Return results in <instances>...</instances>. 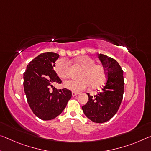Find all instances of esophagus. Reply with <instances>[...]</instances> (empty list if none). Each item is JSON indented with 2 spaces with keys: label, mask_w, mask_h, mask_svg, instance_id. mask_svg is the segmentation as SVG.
<instances>
[{
  "label": "esophagus",
  "mask_w": 151,
  "mask_h": 151,
  "mask_svg": "<svg viewBox=\"0 0 151 151\" xmlns=\"http://www.w3.org/2000/svg\"><path fill=\"white\" fill-rule=\"evenodd\" d=\"M78 93H79L75 92V91H73V92H72V95H73V97H75V96H76V95H77Z\"/></svg>",
  "instance_id": "obj_1"
}]
</instances>
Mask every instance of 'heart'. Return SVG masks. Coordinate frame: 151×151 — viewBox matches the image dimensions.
<instances>
[{"instance_id":"obj_1","label":"heart","mask_w":151,"mask_h":151,"mask_svg":"<svg viewBox=\"0 0 151 151\" xmlns=\"http://www.w3.org/2000/svg\"><path fill=\"white\" fill-rule=\"evenodd\" d=\"M75 62L82 69L78 73L79 78L70 80L64 83V86L73 91L84 90L88 86L97 88L104 83L106 73L104 67L101 64H95V61L88 56H80L76 58ZM56 73L60 78L67 79L70 75V68L68 62L64 59H59L54 65Z\"/></svg>"}]
</instances>
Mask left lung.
<instances>
[{
  "instance_id": "obj_1",
  "label": "left lung",
  "mask_w": 151,
  "mask_h": 151,
  "mask_svg": "<svg viewBox=\"0 0 151 151\" xmlns=\"http://www.w3.org/2000/svg\"><path fill=\"white\" fill-rule=\"evenodd\" d=\"M106 70L107 80L101 91L94 97L87 93L88 101L82 109L86 116L96 123H104L113 118L118 111L124 94L123 70L111 57L98 54Z\"/></svg>"
}]
</instances>
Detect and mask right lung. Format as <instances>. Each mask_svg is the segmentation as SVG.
Wrapping results in <instances>:
<instances>
[{
	"label": "right lung",
	"instance_id": "right-lung-1",
	"mask_svg": "<svg viewBox=\"0 0 151 151\" xmlns=\"http://www.w3.org/2000/svg\"><path fill=\"white\" fill-rule=\"evenodd\" d=\"M58 58L59 54L54 52L40 54L29 63L23 74L24 91L29 106L42 120H50L59 116L72 97L70 90L57 89L52 85L62 83L54 70Z\"/></svg>",
	"mask_w": 151,
	"mask_h": 151
}]
</instances>
